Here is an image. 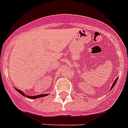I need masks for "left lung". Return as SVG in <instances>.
Returning <instances> with one entry per match:
<instances>
[{"label": "left lung", "instance_id": "8db88e82", "mask_svg": "<svg viewBox=\"0 0 128 128\" xmlns=\"http://www.w3.org/2000/svg\"><path fill=\"white\" fill-rule=\"evenodd\" d=\"M118 78H117L116 79V80H115V81L114 82V83H113L112 84V86H111V88H110V90L112 89L113 88H114V86L115 85H116V82H117V81H118Z\"/></svg>", "mask_w": 128, "mask_h": 128}]
</instances>
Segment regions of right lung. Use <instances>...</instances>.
I'll return each mask as SVG.
<instances>
[{
    "label": "right lung",
    "instance_id": "right-lung-1",
    "mask_svg": "<svg viewBox=\"0 0 128 128\" xmlns=\"http://www.w3.org/2000/svg\"><path fill=\"white\" fill-rule=\"evenodd\" d=\"M15 89L18 91V93H20L22 95H23V96H24L25 97H27V98H31V99H37V98H41V97L46 96H47V95H48V94H37V95H34V96H28V95H26V94H25L22 91H21V90H20V89H17V88H15Z\"/></svg>",
    "mask_w": 128,
    "mask_h": 128
}]
</instances>
